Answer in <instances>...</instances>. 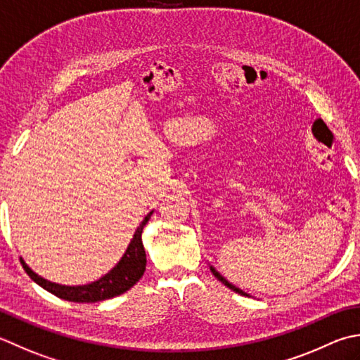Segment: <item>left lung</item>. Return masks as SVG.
<instances>
[{"label":"left lung","mask_w":360,"mask_h":360,"mask_svg":"<svg viewBox=\"0 0 360 360\" xmlns=\"http://www.w3.org/2000/svg\"><path fill=\"white\" fill-rule=\"evenodd\" d=\"M210 270H212V273H214V276L218 279V281H221V283L224 284V285H226V287H229L231 288V290H234L236 293H240V295H243V297H248V295H246L243 290H240V288H237L236 285H232V284H229L228 283V281L226 279H224L223 276H221V274L220 273H218L215 269H214V266H210Z\"/></svg>","instance_id":"1"}]
</instances>
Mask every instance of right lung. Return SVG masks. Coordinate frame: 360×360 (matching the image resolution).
<instances>
[{"mask_svg": "<svg viewBox=\"0 0 360 360\" xmlns=\"http://www.w3.org/2000/svg\"><path fill=\"white\" fill-rule=\"evenodd\" d=\"M151 214L153 212L148 214L143 218V221L140 223V226L137 228L136 234H134L128 250H126L123 257L120 259V262L108 274H104L101 279H98L91 284L68 287V285L49 283V281L40 278L39 274H35L30 266L25 264L23 259H20V262L34 283H37L40 287H44L45 290H48L49 293H53L62 300L73 301V302H96V301H104V300L118 297V295L129 290V288L136 284L145 273L146 255L142 243V231L145 228V224L148 223V220H150Z\"/></svg>", "mask_w": 360, "mask_h": 360, "instance_id": "add662e5", "label": "right lung"}]
</instances>
